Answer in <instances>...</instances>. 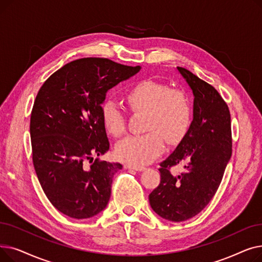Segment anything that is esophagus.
I'll return each instance as SVG.
<instances>
[{"mask_svg": "<svg viewBox=\"0 0 262 262\" xmlns=\"http://www.w3.org/2000/svg\"><path fill=\"white\" fill-rule=\"evenodd\" d=\"M124 168H125V169H132V170H135V171H143L144 170L143 167L133 166V164H125V166H124Z\"/></svg>", "mask_w": 262, "mask_h": 262, "instance_id": "esophagus-1", "label": "esophagus"}]
</instances>
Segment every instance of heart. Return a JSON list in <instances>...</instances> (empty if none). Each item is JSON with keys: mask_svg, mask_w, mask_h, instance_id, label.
I'll return each mask as SVG.
<instances>
[{"mask_svg": "<svg viewBox=\"0 0 262 262\" xmlns=\"http://www.w3.org/2000/svg\"><path fill=\"white\" fill-rule=\"evenodd\" d=\"M134 113H146L145 130L140 136H128L116 145V155L134 166H144L157 158L164 149V136L169 143L180 141L190 127L192 108L188 95L180 89L155 80H142L125 95ZM106 130L115 137L125 133L124 114L113 101L101 107Z\"/></svg>", "mask_w": 262, "mask_h": 262, "instance_id": "b5f03b06", "label": "heart"}]
</instances>
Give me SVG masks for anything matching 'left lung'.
<instances>
[{"mask_svg":"<svg viewBox=\"0 0 262 262\" xmlns=\"http://www.w3.org/2000/svg\"><path fill=\"white\" fill-rule=\"evenodd\" d=\"M177 70L194 96L193 120L174 152L160 163V184L148 195L162 219L183 222L209 204L222 182L231 156L230 114L227 104L208 82L182 67ZM186 162L180 176L169 168Z\"/></svg>","mask_w":262,"mask_h":262,"instance_id":"obj_1","label":"left lung"}]
</instances>
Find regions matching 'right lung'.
Segmentation results:
<instances>
[{
  "instance_id": "1",
  "label": "right lung",
  "mask_w": 262,
  "mask_h": 262,
  "mask_svg": "<svg viewBox=\"0 0 262 262\" xmlns=\"http://www.w3.org/2000/svg\"><path fill=\"white\" fill-rule=\"evenodd\" d=\"M140 69L107 58H80L40 88L31 115L33 163L47 198L61 213L88 219L107 206L122 164L93 161L109 149L101 107L109 89Z\"/></svg>"
}]
</instances>
